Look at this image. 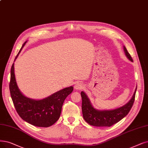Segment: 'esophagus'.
Instances as JSON below:
<instances>
[{
	"instance_id": "34e87169",
	"label": "esophagus",
	"mask_w": 148,
	"mask_h": 148,
	"mask_svg": "<svg viewBox=\"0 0 148 148\" xmlns=\"http://www.w3.org/2000/svg\"><path fill=\"white\" fill-rule=\"evenodd\" d=\"M84 87V85L81 82H77L75 85V88L76 90H81Z\"/></svg>"
}]
</instances>
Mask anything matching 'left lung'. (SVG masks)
<instances>
[{
  "label": "left lung",
  "mask_w": 148,
  "mask_h": 148,
  "mask_svg": "<svg viewBox=\"0 0 148 148\" xmlns=\"http://www.w3.org/2000/svg\"><path fill=\"white\" fill-rule=\"evenodd\" d=\"M124 51L129 60L133 62V60L129 53L126 47L124 46ZM137 87L131 99L122 107L113 110H100L95 109L92 105L89 98L83 91L81 92L82 97V112L84 119L89 125L97 127H110L120 121L126 116L131 109L135 97Z\"/></svg>",
  "instance_id": "1"
}]
</instances>
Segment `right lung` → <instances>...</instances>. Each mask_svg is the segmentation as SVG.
Wrapping results in <instances>:
<instances>
[{
    "label": "right lung",
    "mask_w": 148,
    "mask_h": 148,
    "mask_svg": "<svg viewBox=\"0 0 148 148\" xmlns=\"http://www.w3.org/2000/svg\"><path fill=\"white\" fill-rule=\"evenodd\" d=\"M26 42L22 46L14 61ZM73 90L72 86L64 88L42 99L28 98L23 95L17 86L14 63L11 66L10 91L15 109L22 119L33 126L47 127L55 123L60 117L64 100Z\"/></svg>",
    "instance_id": "right-lung-1"
}]
</instances>
